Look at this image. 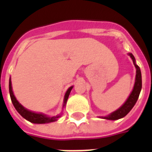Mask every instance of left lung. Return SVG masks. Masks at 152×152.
Here are the masks:
<instances>
[{
	"label": "left lung",
	"instance_id": "8db88e82",
	"mask_svg": "<svg viewBox=\"0 0 152 152\" xmlns=\"http://www.w3.org/2000/svg\"><path fill=\"white\" fill-rule=\"evenodd\" d=\"M129 55L130 56V58L133 59L134 64L135 67H136V78H135V83H134V89L133 91L131 92L130 95L128 98L126 100V102H124L123 105L121 106V107L117 109L116 111H115L114 112H112L110 115H108L107 116H104L102 117L103 119L106 120H111V121H115V120H118L125 116L126 115L130 112L131 109L134 107V106L135 105V103L137 102V99L139 97L140 94L141 89H142V74H141L140 67L137 66L135 62V58L132 54V53H129Z\"/></svg>",
	"mask_w": 152,
	"mask_h": 152
}]
</instances>
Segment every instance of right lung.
Wrapping results in <instances>:
<instances>
[{"label":"right lung","instance_id":"right-lung-1","mask_svg":"<svg viewBox=\"0 0 152 152\" xmlns=\"http://www.w3.org/2000/svg\"><path fill=\"white\" fill-rule=\"evenodd\" d=\"M73 86L70 87L69 89H67V91L65 94L64 96V100H63V107L66 105L67 99L69 97L71 90L72 89ZM9 90H10V99H11L12 103L17 110V112L21 115L23 117L26 119L27 121H30L31 123L34 124H46V123H50V122H53V121H58V119L61 116V115H58L56 116H53V117H49L45 115L41 114V113H36V112L28 111V109L23 107V106L18 102V100L14 95V93L12 90V86H11V80L10 79V82H9Z\"/></svg>","mask_w":152,"mask_h":152}]
</instances>
